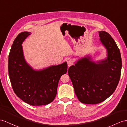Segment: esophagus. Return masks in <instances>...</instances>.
Segmentation results:
<instances>
[{
	"instance_id": "obj_1",
	"label": "esophagus",
	"mask_w": 127,
	"mask_h": 127,
	"mask_svg": "<svg viewBox=\"0 0 127 127\" xmlns=\"http://www.w3.org/2000/svg\"><path fill=\"white\" fill-rule=\"evenodd\" d=\"M67 64H68V66L69 67H70L71 66L73 65V61L71 60H69L67 61Z\"/></svg>"
}]
</instances>
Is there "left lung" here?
I'll use <instances>...</instances> for the list:
<instances>
[{
  "label": "left lung",
  "mask_w": 127,
  "mask_h": 127,
  "mask_svg": "<svg viewBox=\"0 0 127 127\" xmlns=\"http://www.w3.org/2000/svg\"><path fill=\"white\" fill-rule=\"evenodd\" d=\"M98 33L100 41L107 50V58L94 61L87 55L68 70L77 97L85 104H97L106 100L115 91L120 78L119 49L109 33L104 31Z\"/></svg>",
  "instance_id": "obj_1"
}]
</instances>
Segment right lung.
Here are the masks:
<instances>
[{
    "label": "right lung",
    "instance_id": "right-lung-1",
    "mask_svg": "<svg viewBox=\"0 0 127 127\" xmlns=\"http://www.w3.org/2000/svg\"><path fill=\"white\" fill-rule=\"evenodd\" d=\"M31 32H23L15 39L8 56V73L17 96L32 106L48 104L54 100L60 77L67 72V63L40 70L25 59L22 44Z\"/></svg>",
    "mask_w": 127,
    "mask_h": 127
}]
</instances>
